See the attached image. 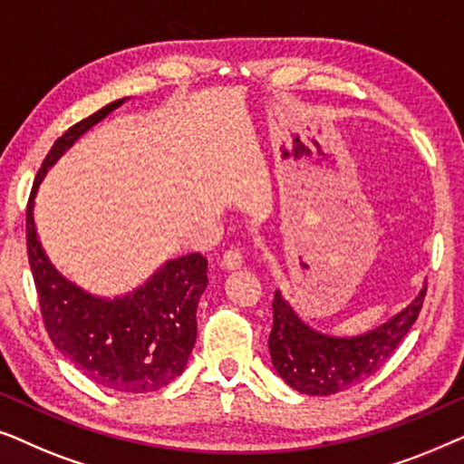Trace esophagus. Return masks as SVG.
Returning <instances> with one entry per match:
<instances>
[{
    "label": "esophagus",
    "mask_w": 464,
    "mask_h": 464,
    "mask_svg": "<svg viewBox=\"0 0 464 464\" xmlns=\"http://www.w3.org/2000/svg\"><path fill=\"white\" fill-rule=\"evenodd\" d=\"M243 251L237 249V246H232V249H227L224 253V259H221V264H224L226 270H238L240 266H243Z\"/></svg>",
    "instance_id": "1"
}]
</instances>
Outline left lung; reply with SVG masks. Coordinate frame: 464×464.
Here are the masks:
<instances>
[{
	"instance_id": "1",
	"label": "left lung",
	"mask_w": 464,
	"mask_h": 464,
	"mask_svg": "<svg viewBox=\"0 0 464 464\" xmlns=\"http://www.w3.org/2000/svg\"><path fill=\"white\" fill-rule=\"evenodd\" d=\"M420 289L401 313L372 332L342 338L314 329L295 313L276 289L272 300V332L268 340L272 365L291 389L304 395H334L363 382L395 353L410 332L424 302Z\"/></svg>"
}]
</instances>
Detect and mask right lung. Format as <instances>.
Returning a JSON list of instances; mask_svg holds the SVG:
<instances>
[{"label":"right lung","mask_w":464,"mask_h":464,"mask_svg":"<svg viewBox=\"0 0 464 464\" xmlns=\"http://www.w3.org/2000/svg\"><path fill=\"white\" fill-rule=\"evenodd\" d=\"M129 99L101 107L50 148L27 207V256L44 323L63 357L105 389L151 392L186 370L196 342V308L208 285L207 259L200 253L169 259L132 294L103 297L56 270L35 226V196L48 170Z\"/></svg>","instance_id":"right-lung-1"}]
</instances>
